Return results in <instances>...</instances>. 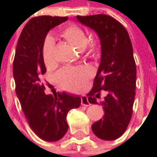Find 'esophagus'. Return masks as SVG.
Returning a JSON list of instances; mask_svg holds the SVG:
<instances>
[{
    "instance_id": "obj_1",
    "label": "esophagus",
    "mask_w": 157,
    "mask_h": 157,
    "mask_svg": "<svg viewBox=\"0 0 157 157\" xmlns=\"http://www.w3.org/2000/svg\"><path fill=\"white\" fill-rule=\"evenodd\" d=\"M81 104H82V105H84V106H89V105H91L90 102L88 101L87 96H85V95H82V96L81 97Z\"/></svg>"
}]
</instances>
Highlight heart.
<instances>
[{"label":"heart","mask_w":157,"mask_h":157,"mask_svg":"<svg viewBox=\"0 0 157 157\" xmlns=\"http://www.w3.org/2000/svg\"><path fill=\"white\" fill-rule=\"evenodd\" d=\"M62 35L74 46L80 50L84 49L88 37L87 33L76 24H69L65 26L62 32ZM86 49V55L89 57H96L99 52L98 44L96 41H92ZM42 57L46 67H52L54 63V40L48 35L44 39L42 48ZM92 75V72L88 67H65L61 69L56 74V81L65 90L79 91L83 86L84 82Z\"/></svg>","instance_id":"heart-1"}]
</instances>
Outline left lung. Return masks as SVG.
Returning <instances> with one entry per match:
<instances>
[{"mask_svg":"<svg viewBox=\"0 0 157 157\" xmlns=\"http://www.w3.org/2000/svg\"><path fill=\"white\" fill-rule=\"evenodd\" d=\"M81 23L96 32L102 56L92 90L87 94L91 104L101 91L107 95L102 102L105 114L92 125L94 134L103 140H115L126 130L136 96V67L133 46L126 29L114 18L105 14L77 16Z\"/></svg>","mask_w":157,"mask_h":157,"instance_id":"left-lung-1","label":"left lung"}]
</instances>
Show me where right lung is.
Returning a JSON list of instances; mask_svg holds the SVG:
<instances>
[{
  "mask_svg": "<svg viewBox=\"0 0 157 157\" xmlns=\"http://www.w3.org/2000/svg\"><path fill=\"white\" fill-rule=\"evenodd\" d=\"M68 17L38 16L24 26L16 46L13 60L15 92L28 124L43 140L55 142L68 130V112L78 108V95L58 93L45 94L43 75L46 68L42 57V48L48 32L67 21Z\"/></svg>",
  "mask_w": 157,
  "mask_h": 157,
  "instance_id": "add662e5",
  "label": "right lung"
}]
</instances>
